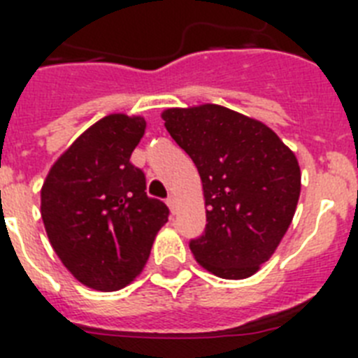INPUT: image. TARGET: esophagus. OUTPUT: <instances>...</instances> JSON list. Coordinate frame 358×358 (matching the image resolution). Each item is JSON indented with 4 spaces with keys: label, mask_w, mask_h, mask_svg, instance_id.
<instances>
[{
    "label": "esophagus",
    "mask_w": 358,
    "mask_h": 358,
    "mask_svg": "<svg viewBox=\"0 0 358 358\" xmlns=\"http://www.w3.org/2000/svg\"><path fill=\"white\" fill-rule=\"evenodd\" d=\"M166 203H167V205H169V209H171V213L175 214V213H176V198H175V196H173V194H171V196H169V198H167V200H166Z\"/></svg>",
    "instance_id": "34e87169"
}]
</instances>
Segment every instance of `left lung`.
Segmentation results:
<instances>
[{"mask_svg":"<svg viewBox=\"0 0 358 358\" xmlns=\"http://www.w3.org/2000/svg\"><path fill=\"white\" fill-rule=\"evenodd\" d=\"M203 183L207 225L189 248L203 268L245 279L270 259L301 192L297 158L265 124L217 104L162 113Z\"/></svg>","mask_w":358,"mask_h":358,"instance_id":"left-lung-1","label":"left lung"}]
</instances>
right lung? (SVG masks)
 <instances>
[{
    "instance_id": "add662e5",
    "label": "right lung",
    "mask_w": 358,
    "mask_h": 358,
    "mask_svg": "<svg viewBox=\"0 0 358 358\" xmlns=\"http://www.w3.org/2000/svg\"><path fill=\"white\" fill-rule=\"evenodd\" d=\"M144 129L142 117L108 115L68 148L43 183L50 243L73 278L95 290L129 285L169 217L164 201L148 196L144 171L129 160Z\"/></svg>"
}]
</instances>
